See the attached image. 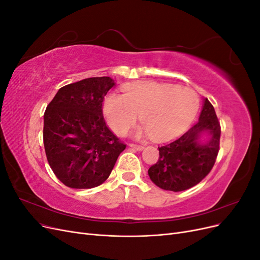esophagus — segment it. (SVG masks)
Here are the masks:
<instances>
[{"instance_id": "34e87169", "label": "esophagus", "mask_w": 260, "mask_h": 260, "mask_svg": "<svg viewBox=\"0 0 260 260\" xmlns=\"http://www.w3.org/2000/svg\"><path fill=\"white\" fill-rule=\"evenodd\" d=\"M129 146H130L131 148H135V149H137V151H142V149L144 148V146H143V145H140V144H133V143H130V144H129Z\"/></svg>"}]
</instances>
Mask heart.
<instances>
[{
  "label": "heart",
  "mask_w": 260,
  "mask_h": 260,
  "mask_svg": "<svg viewBox=\"0 0 260 260\" xmlns=\"http://www.w3.org/2000/svg\"><path fill=\"white\" fill-rule=\"evenodd\" d=\"M106 121L116 135L123 136L138 119L143 122L137 137L152 136L168 141L181 135L192 123L200 108V98L187 86L139 81L125 84L123 94L107 93L103 104Z\"/></svg>",
  "instance_id": "heart-1"
}]
</instances>
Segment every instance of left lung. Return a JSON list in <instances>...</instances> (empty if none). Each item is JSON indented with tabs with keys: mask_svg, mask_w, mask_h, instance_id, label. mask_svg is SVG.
<instances>
[{
	"mask_svg": "<svg viewBox=\"0 0 260 260\" xmlns=\"http://www.w3.org/2000/svg\"><path fill=\"white\" fill-rule=\"evenodd\" d=\"M221 127L214 106L205 99L199 121L182 137L158 146L159 158L148 176L162 190L181 192L205 178L214 167L220 145ZM207 135L206 140L202 137Z\"/></svg>",
	"mask_w": 260,
	"mask_h": 260,
	"instance_id": "obj_1",
	"label": "left lung"
}]
</instances>
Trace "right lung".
<instances>
[{
	"label": "right lung",
	"mask_w": 260,
	"mask_h": 260,
	"mask_svg": "<svg viewBox=\"0 0 260 260\" xmlns=\"http://www.w3.org/2000/svg\"><path fill=\"white\" fill-rule=\"evenodd\" d=\"M114 85L109 77L67 84L45 109L46 158L54 175L68 187L92 188L105 182L127 146L109 130L102 109Z\"/></svg>",
	"instance_id": "right-lung-1"
}]
</instances>
